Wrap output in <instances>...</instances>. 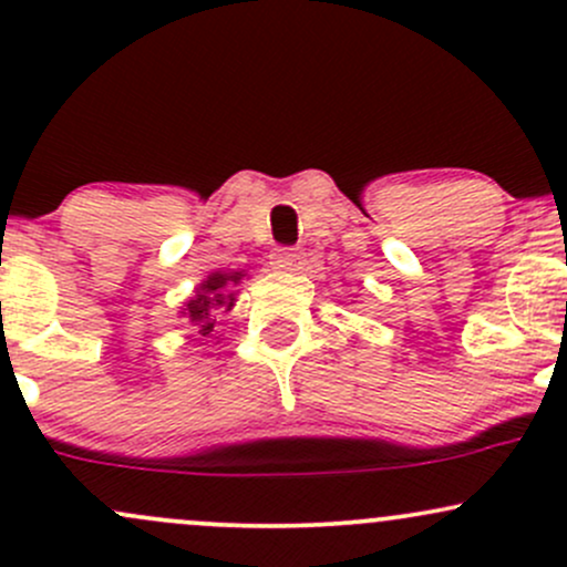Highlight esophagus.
Listing matches in <instances>:
<instances>
[{"mask_svg":"<svg viewBox=\"0 0 567 567\" xmlns=\"http://www.w3.org/2000/svg\"><path fill=\"white\" fill-rule=\"evenodd\" d=\"M303 264V252L293 250V247H282L271 255V266L274 269H285V271H298Z\"/></svg>","mask_w":567,"mask_h":567,"instance_id":"34e87169","label":"esophagus"}]
</instances>
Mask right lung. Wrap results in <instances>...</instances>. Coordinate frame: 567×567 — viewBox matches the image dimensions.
Returning <instances> with one entry per match:
<instances>
[{"mask_svg": "<svg viewBox=\"0 0 567 567\" xmlns=\"http://www.w3.org/2000/svg\"><path fill=\"white\" fill-rule=\"evenodd\" d=\"M245 277V274L239 271H231V274H209L207 282H202L196 288V296L190 298L188 303H185V317L190 320V326H196V331L202 336H209L215 328V309H231L234 301H236V293H234V285L239 282V279Z\"/></svg>", "mask_w": 567, "mask_h": 567, "instance_id": "obj_1", "label": "right lung"}]
</instances>
